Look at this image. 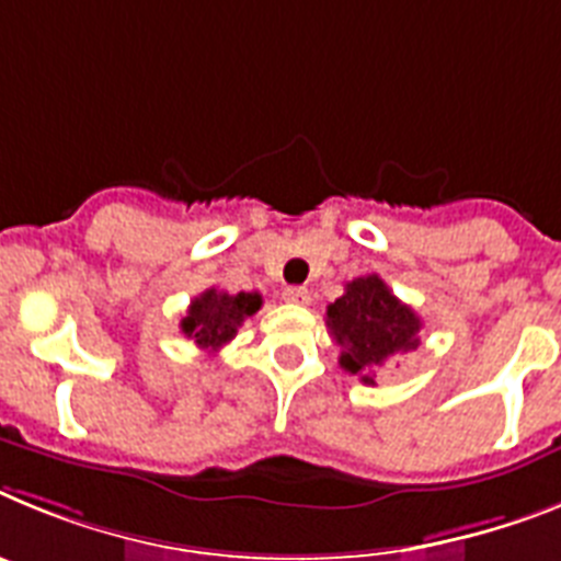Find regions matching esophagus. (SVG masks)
I'll return each instance as SVG.
<instances>
[{
    "label": "esophagus",
    "instance_id": "obj_1",
    "mask_svg": "<svg viewBox=\"0 0 561 561\" xmlns=\"http://www.w3.org/2000/svg\"><path fill=\"white\" fill-rule=\"evenodd\" d=\"M285 301H290V305H308L310 301V290L308 287H285Z\"/></svg>",
    "mask_w": 561,
    "mask_h": 561
}]
</instances>
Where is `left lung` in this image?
Returning <instances> with one entry per match:
<instances>
[{
	"label": "left lung",
	"instance_id": "obj_1",
	"mask_svg": "<svg viewBox=\"0 0 561 561\" xmlns=\"http://www.w3.org/2000/svg\"><path fill=\"white\" fill-rule=\"evenodd\" d=\"M328 328L341 347L339 364L347 373L362 375L364 383H375V373L383 364L421 344L417 313L375 274L344 285V296L328 308Z\"/></svg>",
	"mask_w": 561,
	"mask_h": 561
}]
</instances>
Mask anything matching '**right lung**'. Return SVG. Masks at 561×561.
<instances>
[{"mask_svg": "<svg viewBox=\"0 0 561 561\" xmlns=\"http://www.w3.org/2000/svg\"><path fill=\"white\" fill-rule=\"evenodd\" d=\"M262 308L260 294H226L217 287H208L206 294L188 305V313L180 321V330L192 339L197 347L217 353L237 335L242 321Z\"/></svg>", "mask_w": 561, "mask_h": 561, "instance_id": "1", "label": "right lung"}]
</instances>
